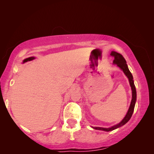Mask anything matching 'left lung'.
Masks as SVG:
<instances>
[{
	"instance_id": "8db88e82",
	"label": "left lung",
	"mask_w": 154,
	"mask_h": 154,
	"mask_svg": "<svg viewBox=\"0 0 154 154\" xmlns=\"http://www.w3.org/2000/svg\"><path fill=\"white\" fill-rule=\"evenodd\" d=\"M111 56H113L114 58L113 63L118 65V66L120 68V69L124 72V74L126 75V77L128 78L130 87H131V89H132V98L131 100V103H130L129 109H128V113H126L125 118L122 119V121L120 122V123H119L117 125H115V126H112L111 128H100V127H94L93 128H94L96 130H104V131H106V132L111 131V130H113L115 129L118 128L123 126V125H124L125 124H126L127 122L130 120V119L131 118V117L132 116V113H133L134 106H135V103H136V100H137V91H136V88H135V85L134 83L133 77H132V73L129 71L128 67V66H127L126 60H125V58H124L123 56H122V54L118 53V52L113 51L111 53Z\"/></svg>"
}]
</instances>
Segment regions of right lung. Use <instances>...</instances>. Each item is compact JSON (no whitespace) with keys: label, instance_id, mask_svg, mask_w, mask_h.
Segmentation results:
<instances>
[{"label":"right lung","instance_id":"right-lung-1","mask_svg":"<svg viewBox=\"0 0 154 154\" xmlns=\"http://www.w3.org/2000/svg\"><path fill=\"white\" fill-rule=\"evenodd\" d=\"M33 59H35V58H34V57H30V58H26V59H25V60H24V61H23V62H28V61H30V60H32Z\"/></svg>","mask_w":154,"mask_h":154}]
</instances>
